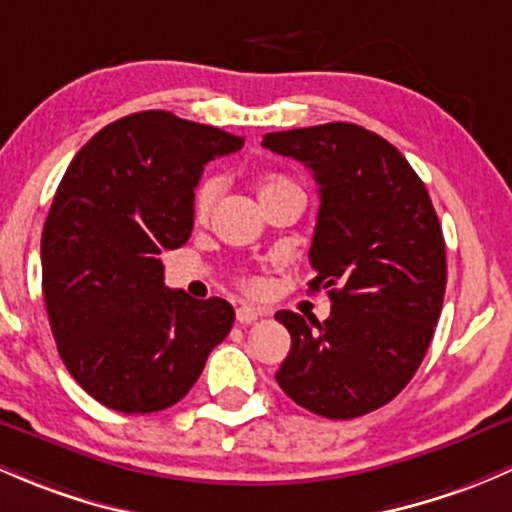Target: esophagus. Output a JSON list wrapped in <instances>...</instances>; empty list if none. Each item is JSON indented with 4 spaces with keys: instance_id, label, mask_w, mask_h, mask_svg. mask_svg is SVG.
Here are the masks:
<instances>
[{
    "instance_id": "1",
    "label": "esophagus",
    "mask_w": 512,
    "mask_h": 512,
    "mask_svg": "<svg viewBox=\"0 0 512 512\" xmlns=\"http://www.w3.org/2000/svg\"><path fill=\"white\" fill-rule=\"evenodd\" d=\"M261 310H256V308H251V305H241L239 310H236V320H239V325H251V323H256L258 318H261Z\"/></svg>"
}]
</instances>
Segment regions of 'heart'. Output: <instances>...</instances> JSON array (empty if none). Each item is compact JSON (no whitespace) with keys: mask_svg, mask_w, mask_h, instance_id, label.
I'll list each match as a JSON object with an SVG mask.
<instances>
[{"mask_svg":"<svg viewBox=\"0 0 512 512\" xmlns=\"http://www.w3.org/2000/svg\"><path fill=\"white\" fill-rule=\"evenodd\" d=\"M221 189H224V179H221V177H204L202 182L197 184V189H194V194H192V217L194 219L204 221L209 217V214H212V209H214V204H217ZM286 189H298V184L291 182L288 177L271 175V177L263 179L258 194H261V199H268V197H273V194L286 192ZM249 288H258V283L249 281Z\"/></svg>","mask_w":512,"mask_h":512,"instance_id":"heart-1","label":"heart"}]
</instances>
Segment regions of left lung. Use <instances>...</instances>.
<instances>
[{"mask_svg":"<svg viewBox=\"0 0 512 512\" xmlns=\"http://www.w3.org/2000/svg\"><path fill=\"white\" fill-rule=\"evenodd\" d=\"M303 162L320 192L310 266L330 318L276 313L291 352L283 392L325 419H355L392 402L424 360L446 291V246L424 182L402 152L355 123L263 135Z\"/></svg>","mask_w":512,"mask_h":512,"instance_id":"obj_1","label":"left lung"}]
</instances>
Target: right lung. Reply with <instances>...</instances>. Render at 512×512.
<instances>
[{"instance_id": "right-lung-1", "label": "right lung", "mask_w": 512, "mask_h": 512, "mask_svg": "<svg viewBox=\"0 0 512 512\" xmlns=\"http://www.w3.org/2000/svg\"><path fill=\"white\" fill-rule=\"evenodd\" d=\"M241 145L145 110L105 125L68 165L41 234V286L63 365L103 407H172L229 335L234 308L170 291L160 254L192 234L204 165Z\"/></svg>"}]
</instances>
